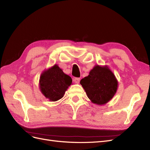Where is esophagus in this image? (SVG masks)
Returning <instances> with one entry per match:
<instances>
[{"instance_id": "esophagus-1", "label": "esophagus", "mask_w": 150, "mask_h": 150, "mask_svg": "<svg viewBox=\"0 0 150 150\" xmlns=\"http://www.w3.org/2000/svg\"><path fill=\"white\" fill-rule=\"evenodd\" d=\"M74 83H76V84H78L79 83V81H80V78H75L74 79Z\"/></svg>"}]
</instances>
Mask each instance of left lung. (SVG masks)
I'll return each instance as SVG.
<instances>
[{"label": "left lung", "mask_w": 150, "mask_h": 150, "mask_svg": "<svg viewBox=\"0 0 150 150\" xmlns=\"http://www.w3.org/2000/svg\"><path fill=\"white\" fill-rule=\"evenodd\" d=\"M80 84L92 103L103 105L115 96L118 83L107 66L96 65L88 76L81 80Z\"/></svg>", "instance_id": "1"}]
</instances>
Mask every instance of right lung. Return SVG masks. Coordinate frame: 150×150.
I'll list each match as a JSON object with an SVG mask.
<instances>
[{
    "label": "right lung",
    "mask_w": 150,
    "mask_h": 150,
    "mask_svg": "<svg viewBox=\"0 0 150 150\" xmlns=\"http://www.w3.org/2000/svg\"><path fill=\"white\" fill-rule=\"evenodd\" d=\"M72 79L57 64L44 71L40 75L39 88L44 96L51 101L61 99L68 87L72 84Z\"/></svg>",
    "instance_id": "right-lung-1"
}]
</instances>
